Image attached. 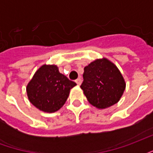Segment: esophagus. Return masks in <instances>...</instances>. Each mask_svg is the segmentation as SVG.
<instances>
[{
  "instance_id": "obj_1",
  "label": "esophagus",
  "mask_w": 153,
  "mask_h": 153,
  "mask_svg": "<svg viewBox=\"0 0 153 153\" xmlns=\"http://www.w3.org/2000/svg\"><path fill=\"white\" fill-rule=\"evenodd\" d=\"M75 82H76L77 84H78V85H79V86L80 84H81V83H82V79H80V78H79V79H78L75 80Z\"/></svg>"
}]
</instances>
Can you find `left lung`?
<instances>
[{
	"instance_id": "1",
	"label": "left lung",
	"mask_w": 153,
	"mask_h": 153,
	"mask_svg": "<svg viewBox=\"0 0 153 153\" xmlns=\"http://www.w3.org/2000/svg\"><path fill=\"white\" fill-rule=\"evenodd\" d=\"M83 77L80 88L90 104L98 109L118 102L126 86L117 66L106 58L97 59L84 67Z\"/></svg>"
}]
</instances>
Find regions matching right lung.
<instances>
[{
	"label": "right lung",
	"mask_w": 153,
	"mask_h": 153,
	"mask_svg": "<svg viewBox=\"0 0 153 153\" xmlns=\"http://www.w3.org/2000/svg\"><path fill=\"white\" fill-rule=\"evenodd\" d=\"M76 83L59 72L56 65H43L35 72L26 87L29 102L47 113L60 110L66 102L70 89Z\"/></svg>",
	"instance_id": "right-lung-1"
}]
</instances>
